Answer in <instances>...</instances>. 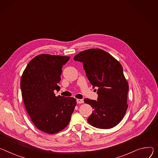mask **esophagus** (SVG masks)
<instances>
[{"label":"esophagus","instance_id":"esophagus-1","mask_svg":"<svg viewBox=\"0 0 158 158\" xmlns=\"http://www.w3.org/2000/svg\"><path fill=\"white\" fill-rule=\"evenodd\" d=\"M83 102H84V101L82 99H77V103H83Z\"/></svg>","mask_w":158,"mask_h":158}]
</instances>
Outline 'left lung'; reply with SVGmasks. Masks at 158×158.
Wrapping results in <instances>:
<instances>
[{"instance_id":"8db88e82","label":"left lung","mask_w":158,"mask_h":158,"mask_svg":"<svg viewBox=\"0 0 158 158\" xmlns=\"http://www.w3.org/2000/svg\"><path fill=\"white\" fill-rule=\"evenodd\" d=\"M73 60L83 63L86 77L94 88H98L97 100H84L94 109L87 121L98 129L115 127L124 117L128 107L129 85L123 68L112 55L100 49L81 51Z\"/></svg>"}]
</instances>
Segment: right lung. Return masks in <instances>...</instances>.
Segmentation results:
<instances>
[{
	"instance_id": "obj_1",
	"label": "right lung",
	"mask_w": 158,
	"mask_h": 158,
	"mask_svg": "<svg viewBox=\"0 0 158 158\" xmlns=\"http://www.w3.org/2000/svg\"><path fill=\"white\" fill-rule=\"evenodd\" d=\"M69 56L40 55L27 64L21 79L24 106L34 126L47 134H55L69 124L76 106L73 97L55 96L59 91L62 67Z\"/></svg>"
}]
</instances>
